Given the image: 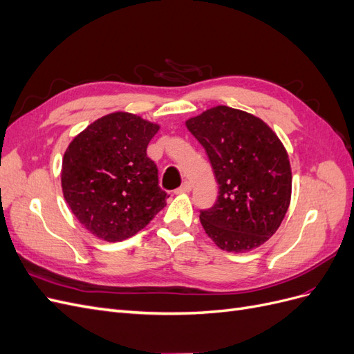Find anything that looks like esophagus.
Returning <instances> with one entry per match:
<instances>
[{"label":"esophagus","mask_w":354,"mask_h":354,"mask_svg":"<svg viewBox=\"0 0 354 354\" xmlns=\"http://www.w3.org/2000/svg\"><path fill=\"white\" fill-rule=\"evenodd\" d=\"M190 190H192V185L189 183V181H185V183L181 185L178 189H176V194H177V195H181V194H189Z\"/></svg>","instance_id":"obj_1"}]
</instances>
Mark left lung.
<instances>
[{"instance_id": "8db88e82", "label": "left lung", "mask_w": 354, "mask_h": 354, "mask_svg": "<svg viewBox=\"0 0 354 354\" xmlns=\"http://www.w3.org/2000/svg\"><path fill=\"white\" fill-rule=\"evenodd\" d=\"M209 158L218 198L199 214L218 248L246 252L269 241L291 202V164L279 137L260 118L216 106L186 121Z\"/></svg>"}]
</instances>
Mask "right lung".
Listing matches in <instances>:
<instances>
[{
    "mask_svg": "<svg viewBox=\"0 0 354 354\" xmlns=\"http://www.w3.org/2000/svg\"><path fill=\"white\" fill-rule=\"evenodd\" d=\"M159 125L128 112L90 124L69 143L62 190L73 216L95 238L121 242L145 229L167 205L158 168L146 149Z\"/></svg>",
    "mask_w": 354,
    "mask_h": 354,
    "instance_id": "obj_1",
    "label": "right lung"
}]
</instances>
